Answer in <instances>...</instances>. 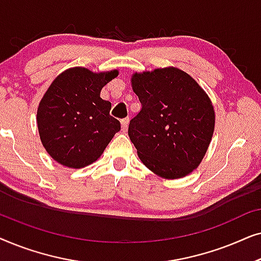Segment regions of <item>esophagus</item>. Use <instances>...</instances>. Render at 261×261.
I'll return each mask as SVG.
<instances>
[{"label":"esophagus","instance_id":"obj_1","mask_svg":"<svg viewBox=\"0 0 261 261\" xmlns=\"http://www.w3.org/2000/svg\"><path fill=\"white\" fill-rule=\"evenodd\" d=\"M128 124H129V119L126 117V119L121 120V127H122V132H126L128 128Z\"/></svg>","mask_w":261,"mask_h":261}]
</instances>
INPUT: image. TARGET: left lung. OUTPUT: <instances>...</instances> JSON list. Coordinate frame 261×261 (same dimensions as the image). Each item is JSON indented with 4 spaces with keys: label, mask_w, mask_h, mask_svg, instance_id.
<instances>
[{
    "label": "left lung",
    "mask_w": 261,
    "mask_h": 261,
    "mask_svg": "<svg viewBox=\"0 0 261 261\" xmlns=\"http://www.w3.org/2000/svg\"><path fill=\"white\" fill-rule=\"evenodd\" d=\"M132 87L141 109L130 120L128 135L139 158L167 179L191 173L202 162L215 126L208 95L176 67L134 73Z\"/></svg>",
    "instance_id": "obj_1"
}]
</instances>
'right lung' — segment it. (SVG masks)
Instances as JSON below:
<instances>
[{"label":"right lung","mask_w":261,"mask_h":261,"mask_svg":"<svg viewBox=\"0 0 261 261\" xmlns=\"http://www.w3.org/2000/svg\"><path fill=\"white\" fill-rule=\"evenodd\" d=\"M117 71L94 73L72 67L60 73L46 91L37 114L42 145L56 162L81 169L96 162L115 133L119 120L110 116L112 103L99 97Z\"/></svg>","instance_id":"1"}]
</instances>
